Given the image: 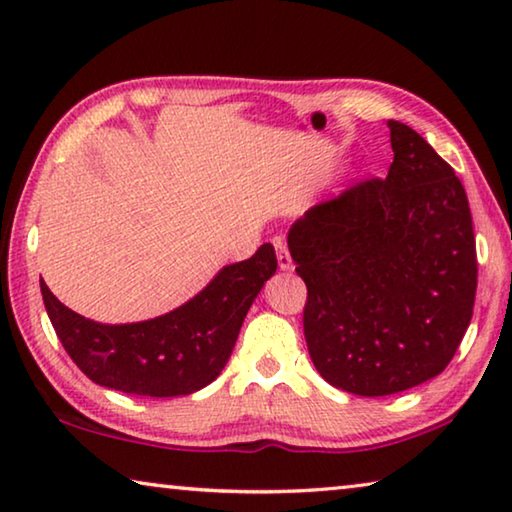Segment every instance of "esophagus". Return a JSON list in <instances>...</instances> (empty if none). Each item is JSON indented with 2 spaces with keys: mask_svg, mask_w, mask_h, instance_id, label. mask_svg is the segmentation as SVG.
Segmentation results:
<instances>
[{
  "mask_svg": "<svg viewBox=\"0 0 512 512\" xmlns=\"http://www.w3.org/2000/svg\"><path fill=\"white\" fill-rule=\"evenodd\" d=\"M273 246H275V253H277V264H280L282 271H291L293 268V259L289 255V248H287V241L275 237L273 239Z\"/></svg>",
  "mask_w": 512,
  "mask_h": 512,
  "instance_id": "34e87169",
  "label": "esophagus"
}]
</instances>
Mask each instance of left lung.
I'll return each instance as SVG.
<instances>
[{
	"mask_svg": "<svg viewBox=\"0 0 512 512\" xmlns=\"http://www.w3.org/2000/svg\"><path fill=\"white\" fill-rule=\"evenodd\" d=\"M393 164L291 225L307 284L309 357L329 384L363 397L433 379L461 345L476 296V244L454 169L402 121Z\"/></svg>",
	"mask_w": 512,
	"mask_h": 512,
	"instance_id": "1",
	"label": "left lung"
}]
</instances>
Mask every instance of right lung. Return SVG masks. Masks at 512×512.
Masks as SVG:
<instances>
[{
	"instance_id": "add662e5",
	"label": "right lung",
	"mask_w": 512,
	"mask_h": 512,
	"mask_svg": "<svg viewBox=\"0 0 512 512\" xmlns=\"http://www.w3.org/2000/svg\"><path fill=\"white\" fill-rule=\"evenodd\" d=\"M275 268V250L264 244L250 259L223 266L183 307L126 325L83 318L42 280L40 291L60 343L94 384L128 395L176 397L201 391L221 375L250 305Z\"/></svg>"
}]
</instances>
